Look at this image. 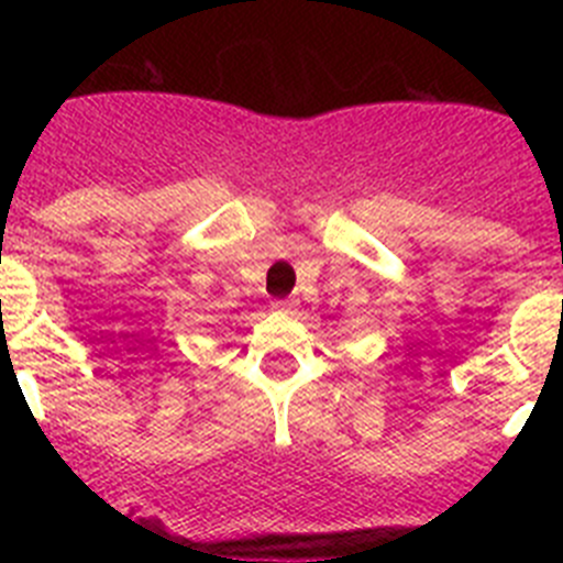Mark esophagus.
Listing matches in <instances>:
<instances>
[{"label": "esophagus", "mask_w": 563, "mask_h": 563, "mask_svg": "<svg viewBox=\"0 0 563 563\" xmlns=\"http://www.w3.org/2000/svg\"><path fill=\"white\" fill-rule=\"evenodd\" d=\"M272 308H275V311H283V313H291V302H286V300H275L272 302Z\"/></svg>", "instance_id": "obj_1"}]
</instances>
